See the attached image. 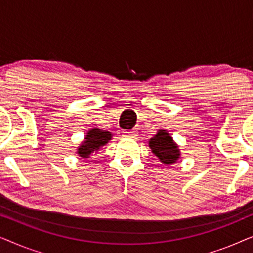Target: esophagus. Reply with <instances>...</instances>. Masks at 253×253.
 <instances>
[{"label": "esophagus", "mask_w": 253, "mask_h": 253, "mask_svg": "<svg viewBox=\"0 0 253 253\" xmlns=\"http://www.w3.org/2000/svg\"><path fill=\"white\" fill-rule=\"evenodd\" d=\"M123 133H124V136H126V137H136L137 136V132L134 130H126V131H123Z\"/></svg>", "instance_id": "obj_1"}]
</instances>
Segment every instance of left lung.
<instances>
[{
  "label": "left lung",
  "instance_id": "8db88e82",
  "mask_svg": "<svg viewBox=\"0 0 253 253\" xmlns=\"http://www.w3.org/2000/svg\"><path fill=\"white\" fill-rule=\"evenodd\" d=\"M150 147L152 152L160 159V161L166 165L174 164L179 158L177 145L172 141V138L165 130H160L153 138H151Z\"/></svg>",
  "mask_w": 253,
  "mask_h": 253
}]
</instances>
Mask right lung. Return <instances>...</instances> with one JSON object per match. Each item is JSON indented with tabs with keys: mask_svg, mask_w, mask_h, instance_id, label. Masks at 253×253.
<instances>
[{
	"mask_svg": "<svg viewBox=\"0 0 253 253\" xmlns=\"http://www.w3.org/2000/svg\"><path fill=\"white\" fill-rule=\"evenodd\" d=\"M112 138V134L108 131H102L100 129H92L88 131L85 141L78 148V154L82 158H88V155L94 151H98L100 147L108 143Z\"/></svg>",
	"mask_w": 253,
	"mask_h": 253,
	"instance_id": "obj_1",
	"label": "right lung"
}]
</instances>
